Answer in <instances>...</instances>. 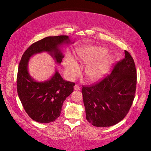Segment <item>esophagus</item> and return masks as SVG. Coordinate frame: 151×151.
<instances>
[{
	"label": "esophagus",
	"mask_w": 151,
	"mask_h": 151,
	"mask_svg": "<svg viewBox=\"0 0 151 151\" xmlns=\"http://www.w3.org/2000/svg\"><path fill=\"white\" fill-rule=\"evenodd\" d=\"M74 89H75L76 91H79V90H80V87H79L78 85H77V84H76V85L74 86Z\"/></svg>",
	"instance_id": "34e87169"
}]
</instances>
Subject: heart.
Listing matches in <instances>:
<instances>
[{"mask_svg":"<svg viewBox=\"0 0 151 151\" xmlns=\"http://www.w3.org/2000/svg\"><path fill=\"white\" fill-rule=\"evenodd\" d=\"M106 50L101 47H89L80 49L77 56L82 64L88 63L85 67L84 73L89 80H96L101 77L110 64L111 57L104 55ZM63 66L68 77L75 79L78 77L80 68L78 63L70 55H68L63 60Z\"/></svg>","mask_w":151,"mask_h":151,"instance_id":"b5f03b06","label":"heart"}]
</instances>
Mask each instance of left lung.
<instances>
[{
  "label": "left lung",
  "mask_w": 151,
  "mask_h": 151,
  "mask_svg": "<svg viewBox=\"0 0 151 151\" xmlns=\"http://www.w3.org/2000/svg\"><path fill=\"white\" fill-rule=\"evenodd\" d=\"M115 63L111 72L96 84L82 89L86 119L98 127H111L125 117L135 94L137 71L133 58Z\"/></svg>",
  "instance_id": "8db88e82"
}]
</instances>
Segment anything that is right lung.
Listing matches in <instances>:
<instances>
[{"label": "right lung", "mask_w": 151, "mask_h": 151, "mask_svg": "<svg viewBox=\"0 0 151 151\" xmlns=\"http://www.w3.org/2000/svg\"><path fill=\"white\" fill-rule=\"evenodd\" d=\"M74 43L68 36H48L32 44L22 55L18 67L17 90L24 110L33 120L47 123L60 116L63 101L73 92L75 83L63 79L57 70L47 81H35L28 71L29 58L45 52L60 64L64 57L60 48Z\"/></svg>", "instance_id": "obj_1"}]
</instances>
